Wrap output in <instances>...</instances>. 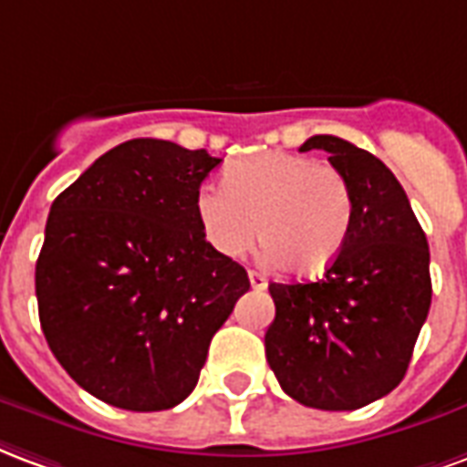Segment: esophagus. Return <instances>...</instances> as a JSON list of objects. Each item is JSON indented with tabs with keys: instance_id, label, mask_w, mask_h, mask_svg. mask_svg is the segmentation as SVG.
Listing matches in <instances>:
<instances>
[{
	"instance_id": "1",
	"label": "esophagus",
	"mask_w": 467,
	"mask_h": 467,
	"mask_svg": "<svg viewBox=\"0 0 467 467\" xmlns=\"http://www.w3.org/2000/svg\"><path fill=\"white\" fill-rule=\"evenodd\" d=\"M248 281H251V288H256V291H264L268 285L266 275H261L258 271H248Z\"/></svg>"
}]
</instances>
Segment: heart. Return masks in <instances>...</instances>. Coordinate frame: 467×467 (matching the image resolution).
<instances>
[{"mask_svg":"<svg viewBox=\"0 0 467 467\" xmlns=\"http://www.w3.org/2000/svg\"><path fill=\"white\" fill-rule=\"evenodd\" d=\"M193 211L209 246L223 258L244 256L258 236L264 254L285 271L318 275L348 241L353 196L331 163L266 151L231 163L223 186H199Z\"/></svg>","mask_w":467,"mask_h":467,"instance_id":"heart-1","label":"heart"}]
</instances>
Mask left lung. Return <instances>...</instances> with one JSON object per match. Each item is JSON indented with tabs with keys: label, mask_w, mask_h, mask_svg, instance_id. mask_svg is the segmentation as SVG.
<instances>
[{
	"label": "left lung",
	"mask_w": 467,
	"mask_h": 467,
	"mask_svg": "<svg viewBox=\"0 0 467 467\" xmlns=\"http://www.w3.org/2000/svg\"><path fill=\"white\" fill-rule=\"evenodd\" d=\"M346 176L353 223L321 281L271 284L266 358L288 396L318 410H356L403 380L431 308V251L386 163L338 136H311Z\"/></svg>",
	"instance_id": "8db88e82"
}]
</instances>
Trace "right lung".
Here are the masks:
<instances>
[{
  "label": "right lung",
  "mask_w": 467,
  "mask_h": 467,
  "mask_svg": "<svg viewBox=\"0 0 467 467\" xmlns=\"http://www.w3.org/2000/svg\"><path fill=\"white\" fill-rule=\"evenodd\" d=\"M219 163L206 149L131 139L54 199L36 261L44 338L109 406H179L251 288L246 268L209 246L193 211Z\"/></svg>",
  "instance_id": "add662e5"
}]
</instances>
